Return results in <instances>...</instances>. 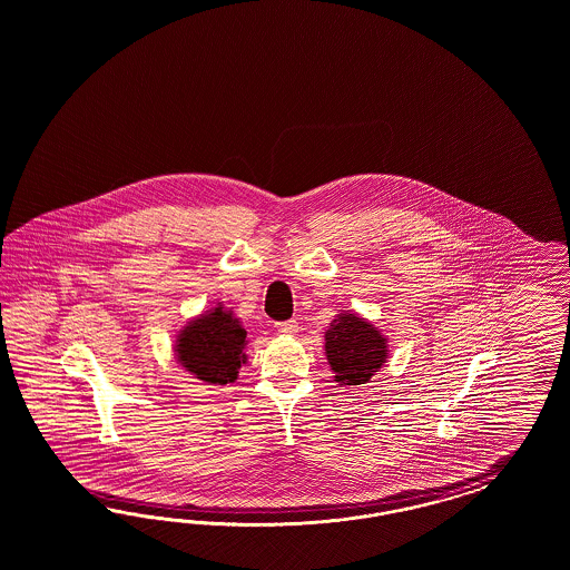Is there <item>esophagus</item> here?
Wrapping results in <instances>:
<instances>
[{"mask_svg": "<svg viewBox=\"0 0 570 570\" xmlns=\"http://www.w3.org/2000/svg\"><path fill=\"white\" fill-rule=\"evenodd\" d=\"M276 328L282 334H294V332H298V324L294 320H291V322H277Z\"/></svg>", "mask_w": 570, "mask_h": 570, "instance_id": "obj_1", "label": "esophagus"}]
</instances>
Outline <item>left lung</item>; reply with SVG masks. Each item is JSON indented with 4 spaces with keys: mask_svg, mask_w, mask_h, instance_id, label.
Here are the masks:
<instances>
[{
    "mask_svg": "<svg viewBox=\"0 0 570 570\" xmlns=\"http://www.w3.org/2000/svg\"><path fill=\"white\" fill-rule=\"evenodd\" d=\"M326 357L336 382L365 384L386 363V338L357 313H341L326 332Z\"/></svg>",
    "mask_w": 570,
    "mask_h": 570,
    "instance_id": "left-lung-1",
    "label": "left lung"
}]
</instances>
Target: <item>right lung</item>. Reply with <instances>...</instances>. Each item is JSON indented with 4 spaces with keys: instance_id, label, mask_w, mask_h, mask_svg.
Here are the masks:
<instances>
[{
    "instance_id": "1",
    "label": "right lung",
    "mask_w": 570,
    "mask_h": 570,
    "mask_svg": "<svg viewBox=\"0 0 570 570\" xmlns=\"http://www.w3.org/2000/svg\"><path fill=\"white\" fill-rule=\"evenodd\" d=\"M246 330L224 305L188 322L177 334L175 355L181 367L207 384H227L238 379L246 362Z\"/></svg>"
}]
</instances>
